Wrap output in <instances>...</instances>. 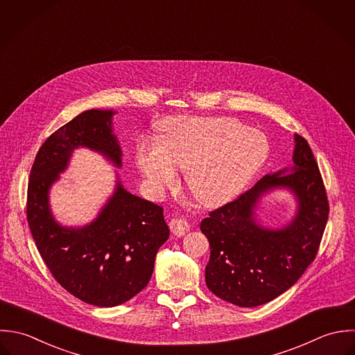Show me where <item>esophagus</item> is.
<instances>
[{
	"label": "esophagus",
	"instance_id": "1",
	"mask_svg": "<svg viewBox=\"0 0 355 355\" xmlns=\"http://www.w3.org/2000/svg\"><path fill=\"white\" fill-rule=\"evenodd\" d=\"M171 232L178 236H183L190 230V223L184 219H173L169 223Z\"/></svg>",
	"mask_w": 355,
	"mask_h": 355
}]
</instances>
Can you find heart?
<instances>
[{"label": "heart", "mask_w": 355, "mask_h": 355, "mask_svg": "<svg viewBox=\"0 0 355 355\" xmlns=\"http://www.w3.org/2000/svg\"><path fill=\"white\" fill-rule=\"evenodd\" d=\"M158 141L137 146L136 162L148 186L162 191L184 169L194 198L218 207L236 198L263 166L268 144L263 133L236 119L176 117L161 122Z\"/></svg>", "instance_id": "1"}]
</instances>
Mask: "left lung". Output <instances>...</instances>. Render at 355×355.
I'll use <instances>...</instances> for the list:
<instances>
[{
  "label": "left lung",
  "mask_w": 355,
  "mask_h": 355,
  "mask_svg": "<svg viewBox=\"0 0 355 355\" xmlns=\"http://www.w3.org/2000/svg\"><path fill=\"white\" fill-rule=\"evenodd\" d=\"M293 166L261 178L252 189L209 212L201 232L211 245L207 286L239 307H256L288 291L314 261L329 215L318 164L307 140L295 135ZM277 187L298 198V212L285 228L270 231L254 222L258 198Z\"/></svg>",
  "instance_id": "8db88e82"
}]
</instances>
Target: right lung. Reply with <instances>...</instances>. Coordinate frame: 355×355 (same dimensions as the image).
Listing matches in <instances>:
<instances>
[{
	"instance_id": "1",
	"label": "right lung",
	"mask_w": 355,
	"mask_h": 355,
	"mask_svg": "<svg viewBox=\"0 0 355 355\" xmlns=\"http://www.w3.org/2000/svg\"><path fill=\"white\" fill-rule=\"evenodd\" d=\"M112 110H88L55 130L38 150L27 187V222L53 278L98 307L119 306L150 281L155 254L168 239L164 209L117 187L98 218L81 229L58 225L48 193L77 147L99 151L121 166Z\"/></svg>"
}]
</instances>
